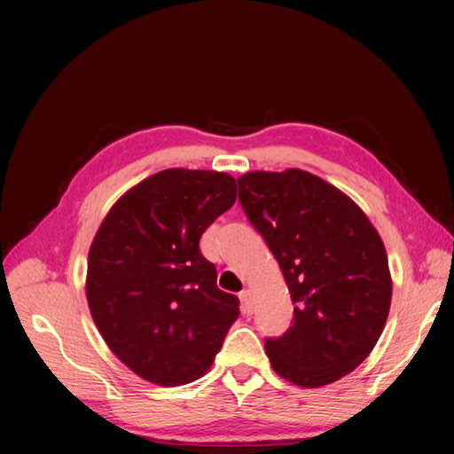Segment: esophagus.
<instances>
[{
	"mask_svg": "<svg viewBox=\"0 0 454 454\" xmlns=\"http://www.w3.org/2000/svg\"><path fill=\"white\" fill-rule=\"evenodd\" d=\"M239 300H241V305H244V313L251 315L255 311V296H253V292L249 288L239 292Z\"/></svg>",
	"mask_w": 454,
	"mask_h": 454,
	"instance_id": "obj_1",
	"label": "esophagus"
}]
</instances>
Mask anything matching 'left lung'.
<instances>
[{
  "label": "left lung",
  "mask_w": 454,
  "mask_h": 454,
  "mask_svg": "<svg viewBox=\"0 0 454 454\" xmlns=\"http://www.w3.org/2000/svg\"><path fill=\"white\" fill-rule=\"evenodd\" d=\"M238 185L294 303L290 329L265 339L272 370L308 388L339 381L385 329L393 280L381 238L350 197L298 168L247 172Z\"/></svg>",
  "instance_id": "1"
}]
</instances>
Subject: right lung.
Instances as JSON below:
<instances>
[{"label": "right lung", "mask_w": 454, "mask_h": 454, "mask_svg": "<svg viewBox=\"0 0 454 454\" xmlns=\"http://www.w3.org/2000/svg\"><path fill=\"white\" fill-rule=\"evenodd\" d=\"M236 203L224 172H158L115 203L92 239L87 301L102 339L146 381L174 387L207 373L239 315L216 286L199 239Z\"/></svg>", "instance_id": "1"}]
</instances>
